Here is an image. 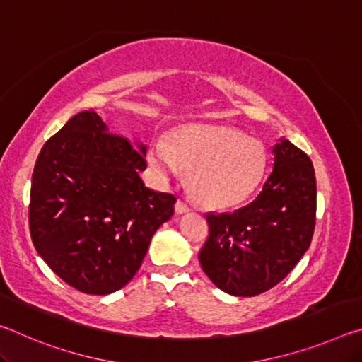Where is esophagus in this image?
<instances>
[{"mask_svg":"<svg viewBox=\"0 0 362 362\" xmlns=\"http://www.w3.org/2000/svg\"><path fill=\"white\" fill-rule=\"evenodd\" d=\"M189 211V206L187 203H183L182 199H179L175 203V212L177 214H187Z\"/></svg>","mask_w":362,"mask_h":362,"instance_id":"esophagus-1","label":"esophagus"}]
</instances>
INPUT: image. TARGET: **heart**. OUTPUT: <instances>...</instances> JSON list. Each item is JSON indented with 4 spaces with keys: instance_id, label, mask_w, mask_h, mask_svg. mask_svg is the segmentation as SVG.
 <instances>
[{
    "instance_id": "b5f03b06",
    "label": "heart",
    "mask_w": 362,
    "mask_h": 362,
    "mask_svg": "<svg viewBox=\"0 0 362 362\" xmlns=\"http://www.w3.org/2000/svg\"><path fill=\"white\" fill-rule=\"evenodd\" d=\"M150 161L158 174H189V187L201 204L226 209L241 204L262 182L267 155L259 140L226 126H188L169 142L153 145Z\"/></svg>"
}]
</instances>
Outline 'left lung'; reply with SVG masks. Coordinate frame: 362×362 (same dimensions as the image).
<instances>
[{"instance_id": "8db88e82", "label": "left lung", "mask_w": 362, "mask_h": 362, "mask_svg": "<svg viewBox=\"0 0 362 362\" xmlns=\"http://www.w3.org/2000/svg\"><path fill=\"white\" fill-rule=\"evenodd\" d=\"M273 151L274 168L252 203L206 216L209 236L199 250L201 268L218 289L236 297L259 296L281 283L313 238V163L289 140Z\"/></svg>"}]
</instances>
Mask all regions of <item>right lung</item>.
I'll return each instance as SVG.
<instances>
[{
	"label": "right lung",
	"mask_w": 362,
	"mask_h": 362,
	"mask_svg": "<svg viewBox=\"0 0 362 362\" xmlns=\"http://www.w3.org/2000/svg\"><path fill=\"white\" fill-rule=\"evenodd\" d=\"M145 146L134 148L95 112H79L42 145L30 189L35 249L66 284L107 296L144 262L177 198L146 188Z\"/></svg>",
	"instance_id": "right-lung-1"
}]
</instances>
